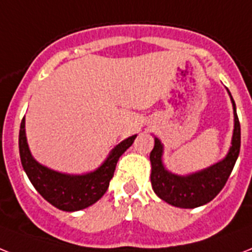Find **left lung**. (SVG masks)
Segmentation results:
<instances>
[{
  "label": "left lung",
  "instance_id": "obj_1",
  "mask_svg": "<svg viewBox=\"0 0 252 252\" xmlns=\"http://www.w3.org/2000/svg\"><path fill=\"white\" fill-rule=\"evenodd\" d=\"M230 94V93H229ZM234 108V132L232 147L224 160L210 168L190 176L172 175L163 167V146L155 138L154 149L150 153L151 185L155 194L167 203L180 208H195L211 202L225 186L241 149V126L236 112V103L230 95Z\"/></svg>",
  "mask_w": 252,
  "mask_h": 252
}]
</instances>
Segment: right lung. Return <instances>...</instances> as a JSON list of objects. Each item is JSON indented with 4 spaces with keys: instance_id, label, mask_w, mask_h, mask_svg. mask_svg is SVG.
I'll list each match as a JSON object with an SVG mask.
<instances>
[{
    "instance_id": "right-lung-1",
    "label": "right lung",
    "mask_w": 252,
    "mask_h": 252,
    "mask_svg": "<svg viewBox=\"0 0 252 252\" xmlns=\"http://www.w3.org/2000/svg\"><path fill=\"white\" fill-rule=\"evenodd\" d=\"M136 137L132 136L120 142L97 171L83 176L63 175L38 164L32 158L27 144L23 118L19 130L20 160L28 179L42 198L63 211H79L95 203L106 193L115 172L116 163L123 153L132 146Z\"/></svg>"
}]
</instances>
